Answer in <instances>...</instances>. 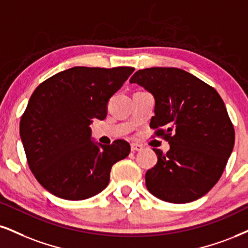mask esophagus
<instances>
[{"instance_id":"esophagus-1","label":"esophagus","mask_w":248,"mask_h":248,"mask_svg":"<svg viewBox=\"0 0 248 248\" xmlns=\"http://www.w3.org/2000/svg\"><path fill=\"white\" fill-rule=\"evenodd\" d=\"M131 151L132 152L142 151V146L139 145V143H131Z\"/></svg>"}]
</instances>
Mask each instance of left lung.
I'll use <instances>...</instances> for the list:
<instances>
[{
    "mask_svg": "<svg viewBox=\"0 0 248 248\" xmlns=\"http://www.w3.org/2000/svg\"><path fill=\"white\" fill-rule=\"evenodd\" d=\"M130 82L154 96L151 127L170 145L167 154L153 148L157 163L146 172L147 189L171 203L203 197L221 178L234 145L233 125L219 94L177 68L139 70Z\"/></svg>",
    "mask_w": 248,
    "mask_h": 248,
    "instance_id": "left-lung-1",
    "label": "left lung"
}]
</instances>
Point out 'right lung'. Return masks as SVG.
<instances>
[{"mask_svg":"<svg viewBox=\"0 0 248 248\" xmlns=\"http://www.w3.org/2000/svg\"><path fill=\"white\" fill-rule=\"evenodd\" d=\"M134 71L75 66L40 84L20 118L31 171L44 187L65 200H85L109 184L110 170L130 154L125 140L94 142L90 125L105 119L109 99Z\"/></svg>","mask_w":248,"mask_h":248,"instance_id":"1","label":"right lung"}]
</instances>
